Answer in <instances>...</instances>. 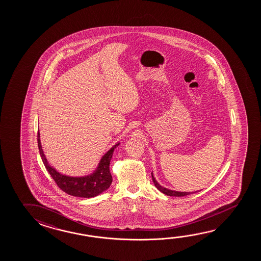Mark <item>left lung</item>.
I'll list each match as a JSON object with an SVG mask.
<instances>
[{
	"instance_id": "left-lung-1",
	"label": "left lung",
	"mask_w": 261,
	"mask_h": 261,
	"mask_svg": "<svg viewBox=\"0 0 261 261\" xmlns=\"http://www.w3.org/2000/svg\"><path fill=\"white\" fill-rule=\"evenodd\" d=\"M152 180H153V182H154V186L156 187L158 190L159 191H161V192L164 193L165 195H167V196H170V197H185V196H188V195H190V194H194V193L197 192H178V191H173V190H170V189H167V188H163L161 187L160 185L158 184V182H156V180L154 179V175H153V173H152Z\"/></svg>"
}]
</instances>
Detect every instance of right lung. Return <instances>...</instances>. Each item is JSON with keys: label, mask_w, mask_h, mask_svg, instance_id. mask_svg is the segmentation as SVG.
<instances>
[{"label": "right lung", "mask_w": 261, "mask_h": 261, "mask_svg": "<svg viewBox=\"0 0 261 261\" xmlns=\"http://www.w3.org/2000/svg\"><path fill=\"white\" fill-rule=\"evenodd\" d=\"M37 141H38L39 152L41 154L44 167L47 169L53 179L55 180L58 188L66 194L73 197H96L99 194L106 191L112 184L113 179H112L111 173L109 169V165H110L114 150L116 149V146L119 145V143L116 144L115 146H113L111 149L103 155L99 163L97 169L94 171V173L86 176L73 177V176L61 174L48 164L47 159L45 158L42 149L39 130L37 134Z\"/></svg>", "instance_id": "add662e5"}]
</instances>
